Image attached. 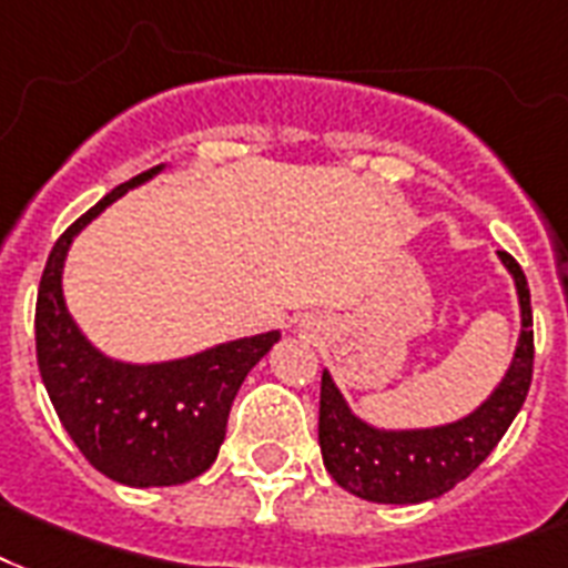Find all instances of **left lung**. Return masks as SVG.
Listing matches in <instances>:
<instances>
[{"mask_svg":"<svg viewBox=\"0 0 568 568\" xmlns=\"http://www.w3.org/2000/svg\"><path fill=\"white\" fill-rule=\"evenodd\" d=\"M498 257L516 284L521 334L504 379L471 415L424 429L373 426L355 415L332 373L323 371L320 450L325 471L341 489L373 504H424L463 483L498 447L518 408L525 406L534 376L530 290L521 266L507 252H498Z\"/></svg>","mask_w":568,"mask_h":568,"instance_id":"8db88e82","label":"left lung"}]
</instances>
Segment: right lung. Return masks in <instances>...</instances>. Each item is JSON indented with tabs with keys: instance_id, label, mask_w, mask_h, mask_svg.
Instances as JSON below:
<instances>
[{
	"instance_id": "obj_1",
	"label": "right lung",
	"mask_w": 568,
	"mask_h": 568,
	"mask_svg": "<svg viewBox=\"0 0 568 568\" xmlns=\"http://www.w3.org/2000/svg\"><path fill=\"white\" fill-rule=\"evenodd\" d=\"M162 169L115 186L70 224L47 257L34 307L38 367L61 426L97 471L135 489L180 486L215 463L236 390L281 341V332H263L174 362L130 364L100 353L82 334L61 290L70 243Z\"/></svg>"
}]
</instances>
